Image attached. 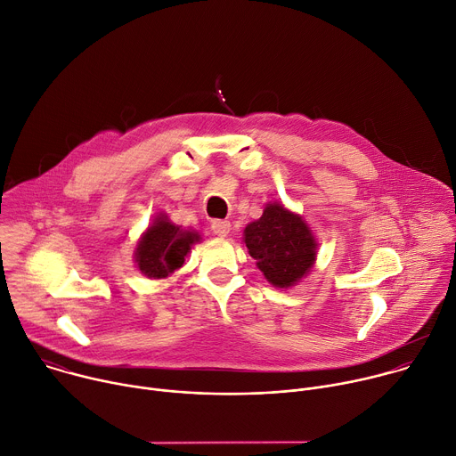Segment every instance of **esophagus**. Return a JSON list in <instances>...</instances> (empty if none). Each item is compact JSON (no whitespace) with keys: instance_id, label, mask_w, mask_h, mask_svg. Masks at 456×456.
Wrapping results in <instances>:
<instances>
[{"instance_id":"1","label":"esophagus","mask_w":456,"mask_h":456,"mask_svg":"<svg viewBox=\"0 0 456 456\" xmlns=\"http://www.w3.org/2000/svg\"><path fill=\"white\" fill-rule=\"evenodd\" d=\"M211 231H213V234H216L220 238H225L231 232V222H227V220H215L211 224Z\"/></svg>"}]
</instances>
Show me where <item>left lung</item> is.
<instances>
[{
    "mask_svg": "<svg viewBox=\"0 0 456 456\" xmlns=\"http://www.w3.org/2000/svg\"><path fill=\"white\" fill-rule=\"evenodd\" d=\"M243 241L265 279L277 288L297 284L317 259L308 224L279 202L266 204L261 218L245 227Z\"/></svg>",
    "mask_w": 456,
    "mask_h": 456,
    "instance_id": "1",
    "label": "left lung"
}]
</instances>
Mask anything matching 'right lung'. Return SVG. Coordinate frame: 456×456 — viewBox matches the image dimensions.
I'll list each match as a JSON object with an SVG mask.
<instances>
[{
    "instance_id": "obj_1",
    "label": "right lung",
    "mask_w": 456,
    "mask_h": 456,
    "mask_svg": "<svg viewBox=\"0 0 456 456\" xmlns=\"http://www.w3.org/2000/svg\"><path fill=\"white\" fill-rule=\"evenodd\" d=\"M197 241H200L197 231L183 229L167 215H158L135 247L137 270L148 279H165L184 265V257Z\"/></svg>"
}]
</instances>
